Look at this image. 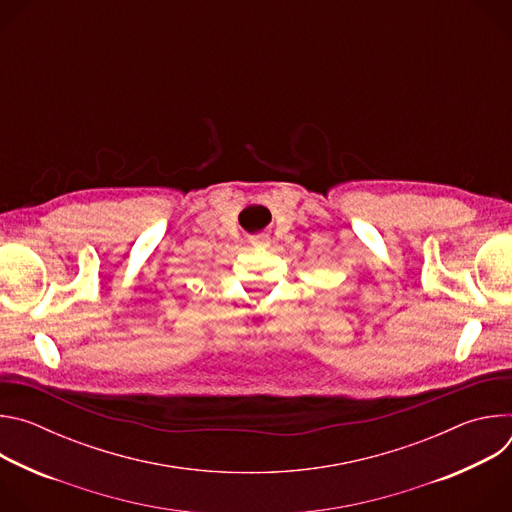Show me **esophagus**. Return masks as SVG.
I'll list each match as a JSON object with an SVG mask.
<instances>
[{"label":"esophagus","instance_id":"esophagus-1","mask_svg":"<svg viewBox=\"0 0 512 512\" xmlns=\"http://www.w3.org/2000/svg\"><path fill=\"white\" fill-rule=\"evenodd\" d=\"M251 243H253V247H257V249H267V247L271 245L269 237H255Z\"/></svg>","mask_w":512,"mask_h":512}]
</instances>
